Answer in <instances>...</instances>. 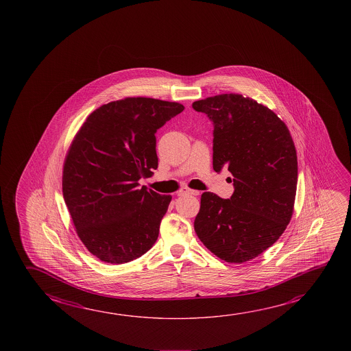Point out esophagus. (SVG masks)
Here are the masks:
<instances>
[{"label":"esophagus","instance_id":"esophagus-1","mask_svg":"<svg viewBox=\"0 0 351 351\" xmlns=\"http://www.w3.org/2000/svg\"><path fill=\"white\" fill-rule=\"evenodd\" d=\"M180 195H198L199 192L198 191L190 190V189H184V190L180 191Z\"/></svg>","mask_w":351,"mask_h":351}]
</instances>
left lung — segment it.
Segmentation results:
<instances>
[{
	"label": "left lung",
	"mask_w": 351,
	"mask_h": 351,
	"mask_svg": "<svg viewBox=\"0 0 351 351\" xmlns=\"http://www.w3.org/2000/svg\"><path fill=\"white\" fill-rule=\"evenodd\" d=\"M192 106L213 121V169L219 173L226 167L235 187L229 199L202 195L195 234L225 262H247L269 248L291 220L295 144L276 112L241 94H220Z\"/></svg>",
	"instance_id": "obj_1"
}]
</instances>
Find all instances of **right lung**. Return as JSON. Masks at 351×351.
I'll return each mask as SVG.
<instances>
[{
	"label": "right lung",
	"mask_w": 351,
	"mask_h": 351,
	"mask_svg": "<svg viewBox=\"0 0 351 351\" xmlns=\"http://www.w3.org/2000/svg\"><path fill=\"white\" fill-rule=\"evenodd\" d=\"M182 104L125 98L86 117L66 154L62 193L75 232L89 252L122 265L149 251L171 202L138 180L158 167L156 132Z\"/></svg>",
	"instance_id": "obj_1"
}]
</instances>
